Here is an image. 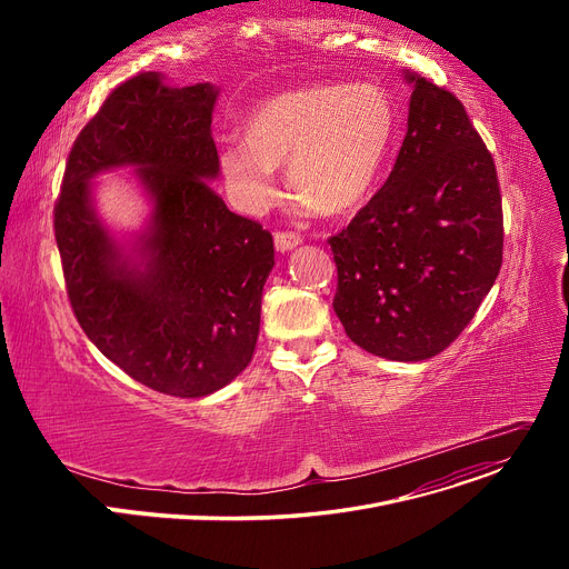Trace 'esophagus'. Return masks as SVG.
<instances>
[{"label":"esophagus","mask_w":569,"mask_h":569,"mask_svg":"<svg viewBox=\"0 0 569 569\" xmlns=\"http://www.w3.org/2000/svg\"><path fill=\"white\" fill-rule=\"evenodd\" d=\"M300 244H302V237L297 234V232H277L274 234V247L281 253H288V251L297 249Z\"/></svg>","instance_id":"1"}]
</instances>
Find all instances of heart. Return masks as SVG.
<instances>
[{"mask_svg":"<svg viewBox=\"0 0 569 569\" xmlns=\"http://www.w3.org/2000/svg\"><path fill=\"white\" fill-rule=\"evenodd\" d=\"M399 112L373 82H313L288 87L256 103L242 124L244 144H226L219 170L247 209L277 196L274 168L309 212L341 219L373 196L392 154Z\"/></svg>","mask_w":569,"mask_h":569,"instance_id":"1","label":"heart"}]
</instances>
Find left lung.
Returning <instances> with one entry per match:
<instances>
[{
	"label": "left lung",
	"instance_id": "8db88e82",
	"mask_svg": "<svg viewBox=\"0 0 569 569\" xmlns=\"http://www.w3.org/2000/svg\"><path fill=\"white\" fill-rule=\"evenodd\" d=\"M408 131L382 189L330 239L352 343L422 362L472 320L502 264L496 166L461 101L403 69Z\"/></svg>",
	"mask_w": 569,
	"mask_h": 569
}]
</instances>
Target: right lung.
I'll return each mask as SVG.
<instances>
[{"label": "right lung", "mask_w": 569, "mask_h": 569, "mask_svg": "<svg viewBox=\"0 0 569 569\" xmlns=\"http://www.w3.org/2000/svg\"><path fill=\"white\" fill-rule=\"evenodd\" d=\"M219 87H174L157 71L119 84L67 161L54 207L73 313L110 362L157 392L200 399L242 373L260 332L274 267L272 234L237 217L212 189ZM131 167L150 212L114 231L93 179Z\"/></svg>", "instance_id": "1"}]
</instances>
